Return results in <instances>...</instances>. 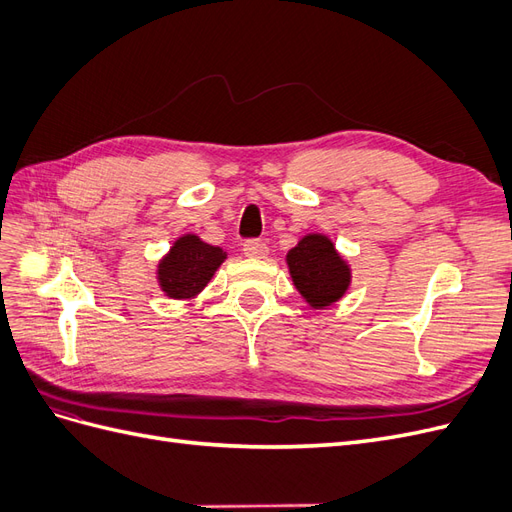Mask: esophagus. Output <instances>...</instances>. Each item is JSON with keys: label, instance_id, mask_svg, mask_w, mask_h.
I'll return each mask as SVG.
<instances>
[{"label": "esophagus", "instance_id": "obj_1", "mask_svg": "<svg viewBox=\"0 0 512 512\" xmlns=\"http://www.w3.org/2000/svg\"><path fill=\"white\" fill-rule=\"evenodd\" d=\"M243 254L250 256V258H267L269 247L262 239H247L243 243Z\"/></svg>", "mask_w": 512, "mask_h": 512}]
</instances>
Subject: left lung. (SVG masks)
Wrapping results in <instances>:
<instances>
[{
	"mask_svg": "<svg viewBox=\"0 0 512 512\" xmlns=\"http://www.w3.org/2000/svg\"><path fill=\"white\" fill-rule=\"evenodd\" d=\"M286 260L294 286L316 309L342 299L348 290L350 269L327 237H303L299 245L288 252Z\"/></svg>",
	"mask_w": 512,
	"mask_h": 512,
	"instance_id": "8db88e82",
	"label": "left lung"
}]
</instances>
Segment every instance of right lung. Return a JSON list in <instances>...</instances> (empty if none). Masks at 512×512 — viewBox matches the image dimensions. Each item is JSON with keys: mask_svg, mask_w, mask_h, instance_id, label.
Returning <instances> with one entry per match:
<instances>
[{"mask_svg": "<svg viewBox=\"0 0 512 512\" xmlns=\"http://www.w3.org/2000/svg\"><path fill=\"white\" fill-rule=\"evenodd\" d=\"M226 258L220 247L207 245L194 235H185L170 247L160 262L158 277L162 290L173 299H190L207 286Z\"/></svg>", "mask_w": 512, "mask_h": 512, "instance_id": "1", "label": "right lung"}]
</instances>
